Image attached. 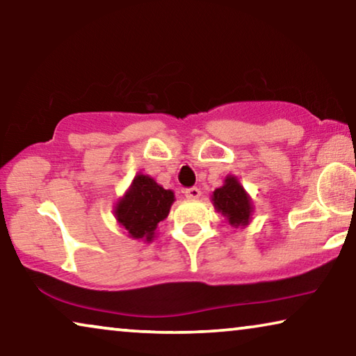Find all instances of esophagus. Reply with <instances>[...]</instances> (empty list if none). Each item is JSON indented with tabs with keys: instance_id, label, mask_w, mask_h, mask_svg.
<instances>
[{
	"instance_id": "1",
	"label": "esophagus",
	"mask_w": 356,
	"mask_h": 356,
	"mask_svg": "<svg viewBox=\"0 0 356 356\" xmlns=\"http://www.w3.org/2000/svg\"><path fill=\"white\" fill-rule=\"evenodd\" d=\"M184 193H185V196H187V198L196 200V198H200V196H201V190L198 187H188V188H185Z\"/></svg>"
}]
</instances>
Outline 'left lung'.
Masks as SVG:
<instances>
[{
  "instance_id": "left-lung-1",
  "label": "left lung",
  "mask_w": 356,
  "mask_h": 356,
  "mask_svg": "<svg viewBox=\"0 0 356 356\" xmlns=\"http://www.w3.org/2000/svg\"><path fill=\"white\" fill-rule=\"evenodd\" d=\"M216 209L227 217L233 227L246 225L252 212L249 196L235 177H227L224 187L217 188L212 195Z\"/></svg>"
}]
</instances>
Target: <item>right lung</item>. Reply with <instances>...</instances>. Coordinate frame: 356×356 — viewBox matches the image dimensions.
Wrapping results in <instances>:
<instances>
[{
	"mask_svg": "<svg viewBox=\"0 0 356 356\" xmlns=\"http://www.w3.org/2000/svg\"><path fill=\"white\" fill-rule=\"evenodd\" d=\"M174 201L171 190H164L155 180L139 174L129 192L116 204V219L136 240L152 241L156 225L169 214Z\"/></svg>",
	"mask_w": 356,
	"mask_h": 356,
	"instance_id": "right-lung-1",
	"label": "right lung"
}]
</instances>
